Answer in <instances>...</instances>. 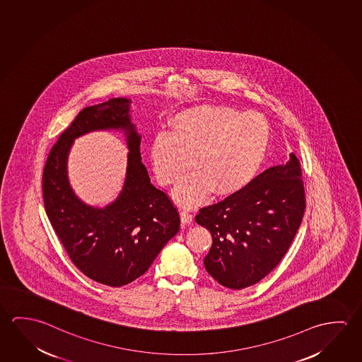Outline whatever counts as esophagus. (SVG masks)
<instances>
[{"instance_id":"obj_1","label":"esophagus","mask_w":362,"mask_h":362,"mask_svg":"<svg viewBox=\"0 0 362 362\" xmlns=\"http://www.w3.org/2000/svg\"><path fill=\"white\" fill-rule=\"evenodd\" d=\"M179 217H180V222H182L183 225H189V223L193 222V216L188 214V212H184V211H182V212L179 214Z\"/></svg>"}]
</instances>
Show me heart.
<instances>
[{"instance_id": "heart-1", "label": "heart", "mask_w": 362, "mask_h": 362, "mask_svg": "<svg viewBox=\"0 0 362 362\" xmlns=\"http://www.w3.org/2000/svg\"><path fill=\"white\" fill-rule=\"evenodd\" d=\"M272 139L267 119L260 113H243L231 107L201 106L178 113L172 134L153 139L150 158L158 182L178 183L173 192L179 206H201L209 196L226 198L245 189L260 172Z\"/></svg>"}]
</instances>
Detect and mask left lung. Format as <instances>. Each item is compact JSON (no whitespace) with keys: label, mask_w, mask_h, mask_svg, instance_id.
Masks as SVG:
<instances>
[{"label":"left lung","mask_w":362,"mask_h":362,"mask_svg":"<svg viewBox=\"0 0 362 362\" xmlns=\"http://www.w3.org/2000/svg\"><path fill=\"white\" fill-rule=\"evenodd\" d=\"M304 209L302 169L294 154L238 194L202 208L196 222L214 241L203 261L207 273L236 291L259 283L289 249Z\"/></svg>","instance_id":"obj_1"}]
</instances>
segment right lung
<instances>
[{"instance_id":"right-lung-1","label":"right lung","mask_w":362,"mask_h":362,"mask_svg":"<svg viewBox=\"0 0 362 362\" xmlns=\"http://www.w3.org/2000/svg\"><path fill=\"white\" fill-rule=\"evenodd\" d=\"M130 111L131 100L124 97L86 107L54 145L42 174L45 211L73 264L89 279L115 288L146 273L180 226L170 199L150 183ZM95 130L122 132L129 148L123 189L105 208L82 202L67 177L72 143Z\"/></svg>"}]
</instances>
